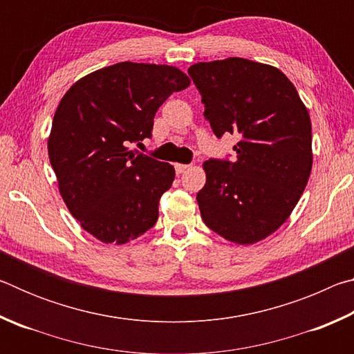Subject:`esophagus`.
I'll use <instances>...</instances> for the list:
<instances>
[{"instance_id":"1","label":"esophagus","mask_w":354,"mask_h":354,"mask_svg":"<svg viewBox=\"0 0 354 354\" xmlns=\"http://www.w3.org/2000/svg\"><path fill=\"white\" fill-rule=\"evenodd\" d=\"M189 167H190V165H187V164H176V165H175V170H176L178 175H181V173H184L185 170H187Z\"/></svg>"}]
</instances>
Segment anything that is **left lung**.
Instances as JSON below:
<instances>
[{"label":"left lung","mask_w":354,"mask_h":354,"mask_svg":"<svg viewBox=\"0 0 354 354\" xmlns=\"http://www.w3.org/2000/svg\"><path fill=\"white\" fill-rule=\"evenodd\" d=\"M214 134L230 133L236 162L209 159L198 194L201 218L226 241L250 245L289 218L313 169L306 106L283 71L242 57L189 68Z\"/></svg>","instance_id":"1"}]
</instances>
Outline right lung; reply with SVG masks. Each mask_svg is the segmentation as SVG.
Wrapping results in <instances>:
<instances>
[{
    "label": "right lung",
    "mask_w": 354,
    "mask_h": 354,
    "mask_svg": "<svg viewBox=\"0 0 354 354\" xmlns=\"http://www.w3.org/2000/svg\"><path fill=\"white\" fill-rule=\"evenodd\" d=\"M189 84L170 65L120 62L81 77L62 97L48 156L68 211L98 241L127 243L158 221L175 169L128 145L151 137L156 112Z\"/></svg>",
    "instance_id": "right-lung-1"
}]
</instances>
